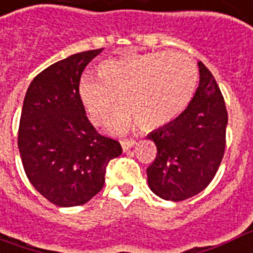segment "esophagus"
<instances>
[{
    "label": "esophagus",
    "instance_id": "esophagus-1",
    "mask_svg": "<svg viewBox=\"0 0 253 253\" xmlns=\"http://www.w3.org/2000/svg\"><path fill=\"white\" fill-rule=\"evenodd\" d=\"M136 141H134V139H123V141H121V145L122 147H123V150H128V149H131L132 146L135 145Z\"/></svg>",
    "mask_w": 253,
    "mask_h": 253
}]
</instances>
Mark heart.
Instances as JSON below:
<instances>
[{"label": "heart", "instance_id": "b5f03b06", "mask_svg": "<svg viewBox=\"0 0 253 253\" xmlns=\"http://www.w3.org/2000/svg\"><path fill=\"white\" fill-rule=\"evenodd\" d=\"M99 76L84 74L78 95L95 125H106L118 103L123 104L112 127L125 131L138 122L142 128L164 126L188 107L198 82L193 60L179 52H151L104 60Z\"/></svg>", "mask_w": 253, "mask_h": 253}]
</instances>
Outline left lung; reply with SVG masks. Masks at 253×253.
I'll return each instance as SVG.
<instances>
[{"mask_svg": "<svg viewBox=\"0 0 253 253\" xmlns=\"http://www.w3.org/2000/svg\"><path fill=\"white\" fill-rule=\"evenodd\" d=\"M200 83L179 117L149 134L157 157L147 168V182L158 197L182 201L211 184L225 151L228 112L211 71L198 63Z\"/></svg>", "mask_w": 253, "mask_h": 253, "instance_id": "8db88e82", "label": "left lung"}]
</instances>
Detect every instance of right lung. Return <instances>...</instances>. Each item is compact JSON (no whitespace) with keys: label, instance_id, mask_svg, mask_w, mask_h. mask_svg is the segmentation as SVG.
Here are the masks:
<instances>
[{"label":"right lung","instance_id":"add662e5","mask_svg":"<svg viewBox=\"0 0 253 253\" xmlns=\"http://www.w3.org/2000/svg\"><path fill=\"white\" fill-rule=\"evenodd\" d=\"M102 52L85 50L41 71L27 91L18 149L28 179L57 207L88 203L102 190L108 162L121 143L100 135L78 95L84 68Z\"/></svg>","mask_w":253,"mask_h":253}]
</instances>
